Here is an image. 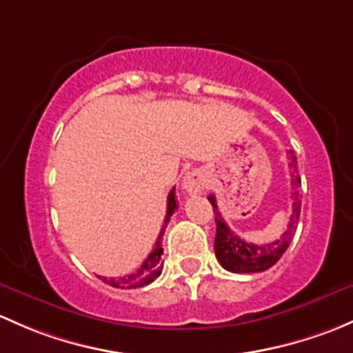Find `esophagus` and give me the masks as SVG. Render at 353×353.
I'll list each match as a JSON object with an SVG mask.
<instances>
[{
    "label": "esophagus",
    "instance_id": "1",
    "mask_svg": "<svg viewBox=\"0 0 353 353\" xmlns=\"http://www.w3.org/2000/svg\"><path fill=\"white\" fill-rule=\"evenodd\" d=\"M205 173L201 172V170H194V172L187 173V176L181 181V187H183V190L188 192V194H201V192L205 190Z\"/></svg>",
    "mask_w": 353,
    "mask_h": 353
}]
</instances>
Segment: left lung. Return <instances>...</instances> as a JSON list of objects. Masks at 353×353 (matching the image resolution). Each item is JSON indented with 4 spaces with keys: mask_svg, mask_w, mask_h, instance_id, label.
<instances>
[{
    "mask_svg": "<svg viewBox=\"0 0 353 353\" xmlns=\"http://www.w3.org/2000/svg\"><path fill=\"white\" fill-rule=\"evenodd\" d=\"M290 154V166L294 168L292 173V214L289 217V224L281 239H275L274 243L268 245H255V243H248L245 239L239 238L231 228L228 226L226 221L221 216L219 209H217L216 197L209 195V202L212 203L214 216H216V239H214V252H216L219 263L226 268L228 272H234V274H256V272L268 270L274 267L281 256L284 255L285 250L289 248L290 241L294 238V232L297 228V219L301 214V199H299V187H301V176L297 175V161L294 151H289Z\"/></svg>",
    "mask_w": 353,
    "mask_h": 353,
    "instance_id": "8db88e82",
    "label": "left lung"
}]
</instances>
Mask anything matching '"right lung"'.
<instances>
[{"label":"right lung","mask_w":353,"mask_h":353,"mask_svg":"<svg viewBox=\"0 0 353 353\" xmlns=\"http://www.w3.org/2000/svg\"><path fill=\"white\" fill-rule=\"evenodd\" d=\"M176 210V201H175V188L168 194V209H166V219H165V226H163L161 232H159V238L156 241L154 248L150 253V256L143 261L139 268H137L134 274L125 275V277H119V279H107L103 277V281L107 284H110L112 287H117V289H137V287H144L148 284H151L154 279H158L161 275L163 270V261H161V255H163V248H161V239H163V232H165L166 224H168L170 217L172 214Z\"/></svg>","instance_id":"right-lung-1"}]
</instances>
